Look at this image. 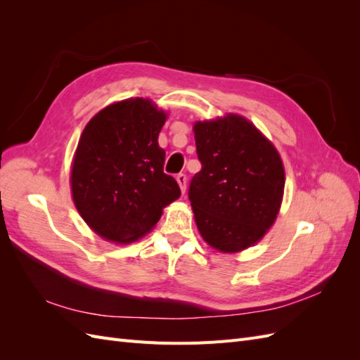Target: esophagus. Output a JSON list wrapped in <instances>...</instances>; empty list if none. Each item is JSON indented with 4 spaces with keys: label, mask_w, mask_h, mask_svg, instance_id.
I'll use <instances>...</instances> for the list:
<instances>
[{
    "label": "esophagus",
    "mask_w": 360,
    "mask_h": 360,
    "mask_svg": "<svg viewBox=\"0 0 360 360\" xmlns=\"http://www.w3.org/2000/svg\"><path fill=\"white\" fill-rule=\"evenodd\" d=\"M176 179H177V183H179V186H180V189H181V192H183V193L186 192V183H188L186 176H184V174H179V176H177Z\"/></svg>",
    "instance_id": "obj_1"
}]
</instances>
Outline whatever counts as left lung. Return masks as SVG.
I'll return each instance as SVG.
<instances>
[{
  "mask_svg": "<svg viewBox=\"0 0 360 360\" xmlns=\"http://www.w3.org/2000/svg\"><path fill=\"white\" fill-rule=\"evenodd\" d=\"M201 171L189 200L198 231L221 252L255 245L274 225L285 186L275 146L242 115L193 124Z\"/></svg>",
  "mask_w": 360,
  "mask_h": 360,
  "instance_id": "8db88e82",
  "label": "left lung"
}]
</instances>
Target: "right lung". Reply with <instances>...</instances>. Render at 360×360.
Returning <instances> with one entry per match:
<instances>
[{
    "label": "right lung",
    "mask_w": 360,
    "mask_h": 360,
    "mask_svg": "<svg viewBox=\"0 0 360 360\" xmlns=\"http://www.w3.org/2000/svg\"><path fill=\"white\" fill-rule=\"evenodd\" d=\"M167 117L151 101L135 97L103 108L86 123L73 158L72 197L105 240H138L180 197L177 181L163 172L165 150L158 143Z\"/></svg>",
    "instance_id": "obj_1"
}]
</instances>
